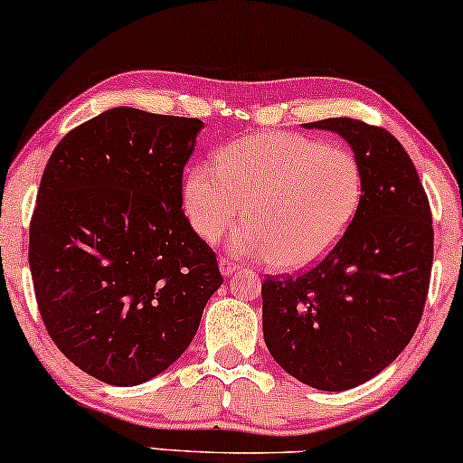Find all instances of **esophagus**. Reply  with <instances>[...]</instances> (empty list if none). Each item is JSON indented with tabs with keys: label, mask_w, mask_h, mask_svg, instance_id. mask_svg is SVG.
Listing matches in <instances>:
<instances>
[{
	"label": "esophagus",
	"mask_w": 463,
	"mask_h": 463,
	"mask_svg": "<svg viewBox=\"0 0 463 463\" xmlns=\"http://www.w3.org/2000/svg\"><path fill=\"white\" fill-rule=\"evenodd\" d=\"M219 269H221V274L223 276H232L233 271L238 269V265L232 261V259H227V257H221L219 259Z\"/></svg>",
	"instance_id": "esophagus-1"
}]
</instances>
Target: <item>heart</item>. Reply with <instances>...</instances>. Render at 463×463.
<instances>
[{"mask_svg": "<svg viewBox=\"0 0 463 463\" xmlns=\"http://www.w3.org/2000/svg\"><path fill=\"white\" fill-rule=\"evenodd\" d=\"M364 198L358 156L339 143L297 132H255L198 164L183 183V208L194 232L219 240L242 217L233 250L271 259L284 271L309 268L341 242Z\"/></svg>", "mask_w": 463, "mask_h": 463, "instance_id": "obj_1", "label": "heart"}]
</instances>
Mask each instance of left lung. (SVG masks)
Masks as SVG:
<instances>
[{"label": "left lung", "instance_id": "1", "mask_svg": "<svg viewBox=\"0 0 463 463\" xmlns=\"http://www.w3.org/2000/svg\"><path fill=\"white\" fill-rule=\"evenodd\" d=\"M303 126L350 143L364 170V198L320 263L265 278L263 337L288 375L341 392L382 373L413 337L432 274V213L409 154L382 126L352 118Z\"/></svg>", "mask_w": 463, "mask_h": 463}]
</instances>
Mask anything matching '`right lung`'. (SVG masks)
<instances>
[{
  "instance_id": "1",
  "label": "right lung",
  "mask_w": 463,
  "mask_h": 463,
  "mask_svg": "<svg viewBox=\"0 0 463 463\" xmlns=\"http://www.w3.org/2000/svg\"><path fill=\"white\" fill-rule=\"evenodd\" d=\"M202 126L116 107L67 132L43 170L29 227L37 307L56 347L105 383L166 371L223 284L183 213Z\"/></svg>"
}]
</instances>
